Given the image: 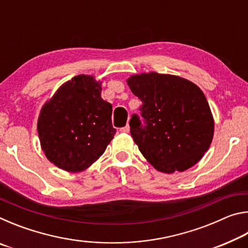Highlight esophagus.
Instances as JSON below:
<instances>
[{"mask_svg":"<svg viewBox=\"0 0 248 248\" xmlns=\"http://www.w3.org/2000/svg\"><path fill=\"white\" fill-rule=\"evenodd\" d=\"M120 131H121V132H124V133H128V132L130 131V127H129V124H127V125H125V127H124V128H121V129H120Z\"/></svg>","mask_w":248,"mask_h":248,"instance_id":"1","label":"esophagus"}]
</instances>
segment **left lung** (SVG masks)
Masks as SVG:
<instances>
[{
  "instance_id": "8db88e82",
  "label": "left lung",
  "mask_w": 248,
  "mask_h": 248,
  "mask_svg": "<svg viewBox=\"0 0 248 248\" xmlns=\"http://www.w3.org/2000/svg\"><path fill=\"white\" fill-rule=\"evenodd\" d=\"M127 83L142 102L130 133L151 165L162 173L184 171L211 144L215 121L204 94L186 78L156 72L131 75Z\"/></svg>"
}]
</instances>
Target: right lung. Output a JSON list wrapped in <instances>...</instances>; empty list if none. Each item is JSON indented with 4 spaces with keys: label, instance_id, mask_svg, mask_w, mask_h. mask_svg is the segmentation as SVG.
I'll use <instances>...</instances> for the list:
<instances>
[{
    "label": "right lung",
    "instance_id": "1",
    "mask_svg": "<svg viewBox=\"0 0 248 248\" xmlns=\"http://www.w3.org/2000/svg\"><path fill=\"white\" fill-rule=\"evenodd\" d=\"M102 82L78 75L41 108L37 130L41 149L59 169L78 173L97 161L114 138L112 106L100 96Z\"/></svg>",
    "mask_w": 248,
    "mask_h": 248
}]
</instances>
